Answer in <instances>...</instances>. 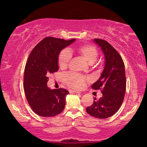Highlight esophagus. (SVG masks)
Here are the masks:
<instances>
[{"label": "esophagus", "mask_w": 147, "mask_h": 147, "mask_svg": "<svg viewBox=\"0 0 147 147\" xmlns=\"http://www.w3.org/2000/svg\"><path fill=\"white\" fill-rule=\"evenodd\" d=\"M69 92H70V93H79V94H80V93H81V92H79V91L73 90H69Z\"/></svg>", "instance_id": "34e87169"}]
</instances>
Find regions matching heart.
Returning a JSON list of instances; mask_svg holds the SVG:
<instances>
[{"label": "heart", "instance_id": "obj_1", "mask_svg": "<svg viewBox=\"0 0 147 147\" xmlns=\"http://www.w3.org/2000/svg\"><path fill=\"white\" fill-rule=\"evenodd\" d=\"M75 51L80 57L84 59L90 64L93 63L98 56V52L97 48L92 45L85 44L77 46ZM72 56L70 52L67 49H63L60 52L58 57V64L61 69H65L68 66L69 63L71 60ZM65 83L71 88L80 90L85 86L88 78L85 76L73 72H68L63 75Z\"/></svg>", "mask_w": 147, "mask_h": 147}]
</instances>
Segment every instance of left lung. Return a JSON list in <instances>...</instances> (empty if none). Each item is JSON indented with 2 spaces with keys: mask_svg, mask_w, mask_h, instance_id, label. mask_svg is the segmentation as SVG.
I'll use <instances>...</instances> for the list:
<instances>
[{
  "mask_svg": "<svg viewBox=\"0 0 147 147\" xmlns=\"http://www.w3.org/2000/svg\"><path fill=\"white\" fill-rule=\"evenodd\" d=\"M105 57V66L101 77L92 85L94 90H101L102 97L94 98L92 105L86 108L90 115L99 119L110 117L119 110L126 91L124 63L117 50L105 40L95 38Z\"/></svg>",
  "mask_w": 147,
  "mask_h": 147,
  "instance_id": "1",
  "label": "left lung"
}]
</instances>
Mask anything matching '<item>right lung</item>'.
<instances>
[{"label": "right lung", "instance_id": "1", "mask_svg": "<svg viewBox=\"0 0 147 147\" xmlns=\"http://www.w3.org/2000/svg\"><path fill=\"white\" fill-rule=\"evenodd\" d=\"M75 41L45 37L32 50L24 72V88L28 104L41 117H53L63 111L68 91L63 88L50 89L48 76L59 70L60 52Z\"/></svg>", "mask_w": 147, "mask_h": 147}]
</instances>
